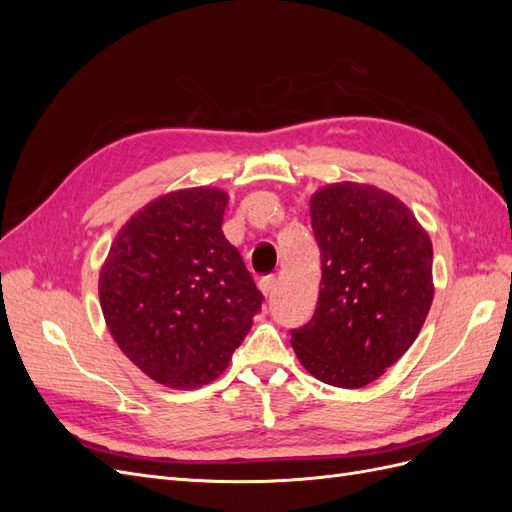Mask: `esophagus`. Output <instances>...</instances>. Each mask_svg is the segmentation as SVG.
Returning <instances> with one entry per match:
<instances>
[{
  "instance_id": "esophagus-1",
  "label": "esophagus",
  "mask_w": 512,
  "mask_h": 512,
  "mask_svg": "<svg viewBox=\"0 0 512 512\" xmlns=\"http://www.w3.org/2000/svg\"><path fill=\"white\" fill-rule=\"evenodd\" d=\"M277 286V277L275 275H267V277H262V280L258 282V288H260V292L262 294H265V297H267V294H271L273 292V288Z\"/></svg>"
}]
</instances>
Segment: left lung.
<instances>
[{
	"mask_svg": "<svg viewBox=\"0 0 512 512\" xmlns=\"http://www.w3.org/2000/svg\"><path fill=\"white\" fill-rule=\"evenodd\" d=\"M320 247L314 318L292 331L299 363L324 384L361 389L399 361L433 301V247L408 205L376 185L339 181L309 198Z\"/></svg>",
	"mask_w": 512,
	"mask_h": 512,
	"instance_id": "left-lung-1",
	"label": "left lung"
}]
</instances>
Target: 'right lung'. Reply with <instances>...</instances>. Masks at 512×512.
I'll return each instance as SVG.
<instances>
[{
    "label": "right lung",
    "instance_id": "1",
    "mask_svg": "<svg viewBox=\"0 0 512 512\" xmlns=\"http://www.w3.org/2000/svg\"><path fill=\"white\" fill-rule=\"evenodd\" d=\"M222 188L166 192L138 209L98 277L104 322L145 376L175 391L220 378L262 294L224 237Z\"/></svg>",
    "mask_w": 512,
    "mask_h": 512
}]
</instances>
